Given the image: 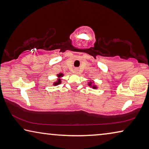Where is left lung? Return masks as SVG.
<instances>
[{
  "mask_svg": "<svg viewBox=\"0 0 149 149\" xmlns=\"http://www.w3.org/2000/svg\"><path fill=\"white\" fill-rule=\"evenodd\" d=\"M93 82H91V81H90V82H89V83H88V85H89L90 87H93V89H97V87H96V85H93Z\"/></svg>",
  "mask_w": 149,
  "mask_h": 149,
  "instance_id": "left-lung-1",
  "label": "left lung"
}]
</instances>
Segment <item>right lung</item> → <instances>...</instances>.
Returning <instances> with one entry per match:
<instances>
[{
  "label": "right lung",
  "mask_w": 149,
  "mask_h": 149,
  "mask_svg": "<svg viewBox=\"0 0 149 149\" xmlns=\"http://www.w3.org/2000/svg\"><path fill=\"white\" fill-rule=\"evenodd\" d=\"M62 76H63V74H62V73H60L59 74H58V77H59V78H60V77H62ZM60 83H61V80H60V79H58L56 82L54 83V85H59Z\"/></svg>",
  "instance_id": "1"
}]
</instances>
